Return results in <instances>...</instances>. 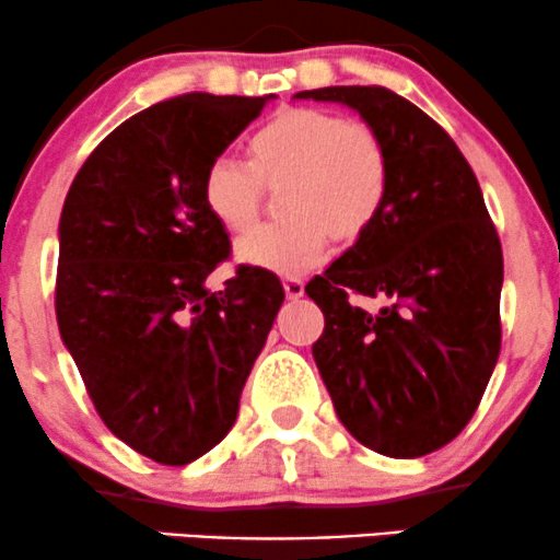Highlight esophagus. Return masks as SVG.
I'll use <instances>...</instances> for the list:
<instances>
[{"instance_id": "34e87169", "label": "esophagus", "mask_w": 560, "mask_h": 560, "mask_svg": "<svg viewBox=\"0 0 560 560\" xmlns=\"http://www.w3.org/2000/svg\"><path fill=\"white\" fill-rule=\"evenodd\" d=\"M284 292H287L289 300L302 298V294H305V281H302L300 276H287V279H284Z\"/></svg>"}]
</instances>
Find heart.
<instances>
[{
    "mask_svg": "<svg viewBox=\"0 0 560 560\" xmlns=\"http://www.w3.org/2000/svg\"><path fill=\"white\" fill-rule=\"evenodd\" d=\"M249 159L218 155L205 171V202L229 231H247L258 221L266 182H289L281 195L289 218L249 231L236 247L249 266L289 276L324 258L331 231L352 242L374 226L395 178L378 128L311 107L281 110L255 128Z\"/></svg>",
    "mask_w": 560,
    "mask_h": 560,
    "instance_id": "heart-1",
    "label": "heart"
}]
</instances>
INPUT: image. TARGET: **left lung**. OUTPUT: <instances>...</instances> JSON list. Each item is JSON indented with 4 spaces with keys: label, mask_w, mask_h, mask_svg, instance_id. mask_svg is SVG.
Instances as JSON below:
<instances>
[{
    "label": "left lung",
    "mask_w": 560,
    "mask_h": 560,
    "mask_svg": "<svg viewBox=\"0 0 560 560\" xmlns=\"http://www.w3.org/2000/svg\"><path fill=\"white\" fill-rule=\"evenodd\" d=\"M294 96L342 102L392 150L384 213L305 292L324 311L313 358L339 421L376 453L421 458L464 432L498 363V231L464 152L413 102L384 86Z\"/></svg>",
    "instance_id": "left-lung-1"
}]
</instances>
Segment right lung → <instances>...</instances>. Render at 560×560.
Segmentation results:
<instances>
[{
	"label": "right lung",
	"instance_id": "1",
	"mask_svg": "<svg viewBox=\"0 0 560 560\" xmlns=\"http://www.w3.org/2000/svg\"><path fill=\"white\" fill-rule=\"evenodd\" d=\"M271 96L184 94L96 144L62 205L55 313L96 413L163 466L213 450L284 302L276 273L229 258L205 202V171Z\"/></svg>",
	"mask_w": 560,
	"mask_h": 560
}]
</instances>
